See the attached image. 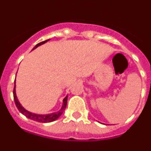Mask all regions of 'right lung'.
<instances>
[{
  "mask_svg": "<svg viewBox=\"0 0 151 151\" xmlns=\"http://www.w3.org/2000/svg\"><path fill=\"white\" fill-rule=\"evenodd\" d=\"M48 41H50V39H47L46 40V41H41V42H40V43L37 44V45L33 47V49L32 50H35V49L37 48L38 46H41V45H44V44H45ZM67 97H68V95H66V97H65V98L63 99V104L60 108V110H59L58 111L54 112V113H48V114H37V113H32V112H29L27 110H26V109H25L22 105H21L19 101L18 98H17V94H16V79H15V82H14L13 98H14V101H15L16 106H17V107L18 108L19 111L22 114H23L24 116H26L27 118L30 119H32V120L36 121V122L46 123V122H51L57 120V119L59 118V117L62 115L63 111L65 110V109H66V104H67Z\"/></svg>",
  "mask_w": 151,
  "mask_h": 151,
  "instance_id": "1",
  "label": "right lung"
}]
</instances>
